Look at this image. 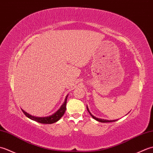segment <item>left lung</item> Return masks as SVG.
Listing matches in <instances>:
<instances>
[{
  "label": "left lung",
  "instance_id": "1",
  "mask_svg": "<svg viewBox=\"0 0 153 153\" xmlns=\"http://www.w3.org/2000/svg\"><path fill=\"white\" fill-rule=\"evenodd\" d=\"M87 110H88V112H89V113L90 114H91V116L94 119L96 120L97 121H99V122H102V123H105V122H115V121H116V120H104V119L97 118H96V117H95L94 116H93V115L91 114V112H89V108H87Z\"/></svg>",
  "mask_w": 153,
  "mask_h": 153
}]
</instances>
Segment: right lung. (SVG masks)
<instances>
[{
    "label": "right lung",
    "instance_id": "obj_1",
    "mask_svg": "<svg viewBox=\"0 0 153 153\" xmlns=\"http://www.w3.org/2000/svg\"><path fill=\"white\" fill-rule=\"evenodd\" d=\"M67 97L68 96L66 97V99H65V101L63 103V105L61 106L60 108L58 109L57 111L55 112L54 114H53V115H51L50 116H47V117H36V116H31L30 114H29L28 113L25 112L24 110H22L23 112H24V114L26 116L27 118H29L30 119L34 120V121H36L39 123H45V124H51V123H53L56 122L57 121H58L62 116L64 115V114L66 111V101H67Z\"/></svg>",
    "mask_w": 153,
    "mask_h": 153
}]
</instances>
